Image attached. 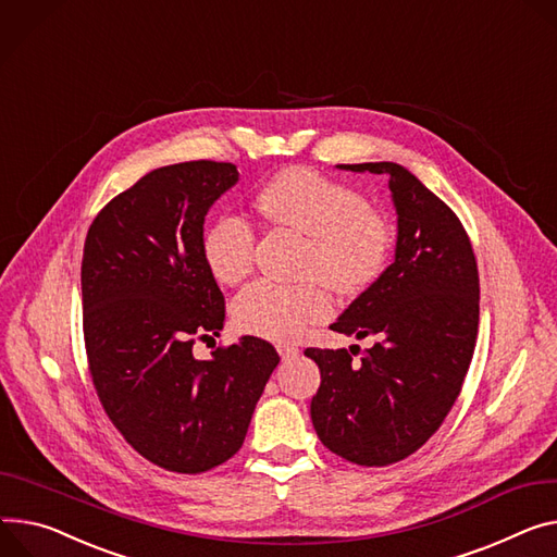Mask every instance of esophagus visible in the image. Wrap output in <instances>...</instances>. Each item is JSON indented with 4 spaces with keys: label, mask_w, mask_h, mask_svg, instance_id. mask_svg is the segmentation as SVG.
<instances>
[{
    "label": "esophagus",
    "mask_w": 557,
    "mask_h": 557,
    "mask_svg": "<svg viewBox=\"0 0 557 557\" xmlns=\"http://www.w3.org/2000/svg\"><path fill=\"white\" fill-rule=\"evenodd\" d=\"M276 350H278V355H281V359H283V361L294 359V357L298 355V346H296V344H278V346H276Z\"/></svg>",
    "instance_id": "obj_1"
}]
</instances>
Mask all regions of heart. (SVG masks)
<instances>
[{
    "label": "heart",
    "mask_w": 557,
    "mask_h": 557,
    "mask_svg": "<svg viewBox=\"0 0 557 557\" xmlns=\"http://www.w3.org/2000/svg\"><path fill=\"white\" fill-rule=\"evenodd\" d=\"M256 211L272 227L308 238L306 272L341 294L366 289L383 270L391 251V227L366 200L310 169H287L253 198ZM256 236L238 216H223L202 238L209 272L223 285H238L253 268ZM327 294L317 281L281 285L259 281L234 304L243 332L263 338H294L308 323L325 319Z\"/></svg>",
    "instance_id": "obj_1"
}]
</instances>
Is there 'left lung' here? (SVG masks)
Wrapping results in <instances>:
<instances>
[{
  "label": "left lung",
  "instance_id": "left-lung-1",
  "mask_svg": "<svg viewBox=\"0 0 557 557\" xmlns=\"http://www.w3.org/2000/svg\"><path fill=\"white\" fill-rule=\"evenodd\" d=\"M336 166L388 176L397 245L393 265L330 325L374 338L361 361L352 348L306 350L321 370L310 414L338 457L388 466L431 440L461 391L480 323L478 263L453 209L406 166Z\"/></svg>",
  "mask_w": 557,
  "mask_h": 557
}]
</instances>
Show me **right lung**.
<instances>
[{
  "instance_id": "add662e5",
  "label": "right lung",
  "mask_w": 557,
  "mask_h": 557,
  "mask_svg": "<svg viewBox=\"0 0 557 557\" xmlns=\"http://www.w3.org/2000/svg\"><path fill=\"white\" fill-rule=\"evenodd\" d=\"M236 183L232 162L153 169L98 213L84 243L94 386L122 437L174 473H205L238 453L281 361L259 336L194 357V338L219 336L225 325L202 232L211 205Z\"/></svg>"
}]
</instances>
